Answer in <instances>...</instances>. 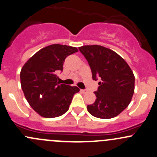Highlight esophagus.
<instances>
[{
    "label": "esophagus",
    "mask_w": 157,
    "mask_h": 157,
    "mask_svg": "<svg viewBox=\"0 0 157 157\" xmlns=\"http://www.w3.org/2000/svg\"><path fill=\"white\" fill-rule=\"evenodd\" d=\"M80 91H81L83 93H88V90H87V89H85V90H80Z\"/></svg>",
    "instance_id": "1"
}]
</instances>
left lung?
<instances>
[{
	"instance_id": "left-lung-1",
	"label": "left lung",
	"mask_w": 157,
	"mask_h": 157,
	"mask_svg": "<svg viewBox=\"0 0 157 157\" xmlns=\"http://www.w3.org/2000/svg\"><path fill=\"white\" fill-rule=\"evenodd\" d=\"M91 69L93 80H100L95 91L96 101L87 105L93 116L108 119L119 115L131 102L134 92V75L121 56L101 45L79 48Z\"/></svg>"
}]
</instances>
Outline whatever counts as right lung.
Returning a JSON list of instances; mask_svg holds the SVG:
<instances>
[{"instance_id":"obj_1","label":"right lung","mask_w":157,"mask_h":157,"mask_svg":"<svg viewBox=\"0 0 157 157\" xmlns=\"http://www.w3.org/2000/svg\"><path fill=\"white\" fill-rule=\"evenodd\" d=\"M75 47L54 44L36 52L20 72L21 87L31 107L45 118H55L67 112L77 86L59 84L57 74L64 60L77 52Z\"/></svg>"}]
</instances>
